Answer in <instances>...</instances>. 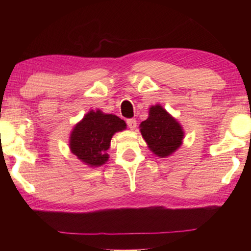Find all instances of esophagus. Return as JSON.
<instances>
[{
    "label": "esophagus",
    "mask_w": 251,
    "mask_h": 251,
    "mask_svg": "<svg viewBox=\"0 0 251 251\" xmlns=\"http://www.w3.org/2000/svg\"><path fill=\"white\" fill-rule=\"evenodd\" d=\"M126 123L131 130H134L136 128V126H137V122H136V120H134V118H129V120L126 121Z\"/></svg>",
    "instance_id": "obj_1"
}]
</instances>
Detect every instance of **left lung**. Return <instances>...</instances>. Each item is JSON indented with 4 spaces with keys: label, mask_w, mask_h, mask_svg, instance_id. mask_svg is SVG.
Here are the masks:
<instances>
[{
    "label": "left lung",
    "mask_w": 251,
    "mask_h": 251,
    "mask_svg": "<svg viewBox=\"0 0 251 251\" xmlns=\"http://www.w3.org/2000/svg\"><path fill=\"white\" fill-rule=\"evenodd\" d=\"M139 127L148 148L160 158L171 156L182 144V127L158 104L151 106L150 116Z\"/></svg>",
    "instance_id": "1"
}]
</instances>
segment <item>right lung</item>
Wrapping results in <instances>:
<instances>
[{"mask_svg": "<svg viewBox=\"0 0 251 251\" xmlns=\"http://www.w3.org/2000/svg\"><path fill=\"white\" fill-rule=\"evenodd\" d=\"M125 128L126 123L116 115L90 110L72 130L70 150L88 166H101L108 160L106 151L113 135Z\"/></svg>", "mask_w": 251, "mask_h": 251, "instance_id": "add662e5", "label": "right lung"}]
</instances>
